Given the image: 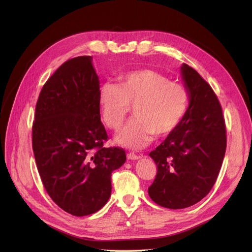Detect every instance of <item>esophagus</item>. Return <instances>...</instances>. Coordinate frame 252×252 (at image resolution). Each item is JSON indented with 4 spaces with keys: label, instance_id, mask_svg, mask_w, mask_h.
<instances>
[{
    "label": "esophagus",
    "instance_id": "esophagus-1",
    "mask_svg": "<svg viewBox=\"0 0 252 252\" xmlns=\"http://www.w3.org/2000/svg\"><path fill=\"white\" fill-rule=\"evenodd\" d=\"M140 158H141V156L135 155L134 152H129V154H127V158L128 159H138Z\"/></svg>",
    "mask_w": 252,
    "mask_h": 252
}]
</instances>
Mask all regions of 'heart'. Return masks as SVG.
Wrapping results in <instances>:
<instances>
[{
	"mask_svg": "<svg viewBox=\"0 0 252 252\" xmlns=\"http://www.w3.org/2000/svg\"><path fill=\"white\" fill-rule=\"evenodd\" d=\"M119 85L104 83L98 88L97 102L105 125L118 129L133 106L134 118L117 134L125 147L140 149L157 136L171 133L184 118L189 93L182 83L169 81L165 74L148 68L119 75Z\"/></svg>",
	"mask_w": 252,
	"mask_h": 252,
	"instance_id": "b5f03b06",
	"label": "heart"
}]
</instances>
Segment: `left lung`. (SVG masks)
Segmentation results:
<instances>
[{
	"label": "left lung",
	"instance_id": "8db88e82",
	"mask_svg": "<svg viewBox=\"0 0 252 252\" xmlns=\"http://www.w3.org/2000/svg\"><path fill=\"white\" fill-rule=\"evenodd\" d=\"M181 71L189 107L179 126L149 154L158 168L149 196L170 209L190 207L209 193L227 143L222 106L215 91L192 67L183 64Z\"/></svg>",
	"mask_w": 252,
	"mask_h": 252
}]
</instances>
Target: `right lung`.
<instances>
[{
  "instance_id": "obj_1",
  "label": "right lung",
  "mask_w": 252,
  "mask_h": 252,
  "mask_svg": "<svg viewBox=\"0 0 252 252\" xmlns=\"http://www.w3.org/2000/svg\"><path fill=\"white\" fill-rule=\"evenodd\" d=\"M89 56L66 61L44 84L35 105L32 149L51 200L75 217L100 210L111 193V173L125 150L103 147L100 81Z\"/></svg>"
}]
</instances>
